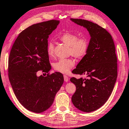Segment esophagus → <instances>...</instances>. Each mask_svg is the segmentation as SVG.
Listing matches in <instances>:
<instances>
[{"mask_svg": "<svg viewBox=\"0 0 129 129\" xmlns=\"http://www.w3.org/2000/svg\"><path fill=\"white\" fill-rule=\"evenodd\" d=\"M64 81H66V82H67V81H68L69 78H68V77L67 76V75H64Z\"/></svg>", "mask_w": 129, "mask_h": 129, "instance_id": "1", "label": "esophagus"}]
</instances>
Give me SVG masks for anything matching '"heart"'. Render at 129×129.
Returning <instances> with one entry per match:
<instances>
[{"mask_svg": "<svg viewBox=\"0 0 129 129\" xmlns=\"http://www.w3.org/2000/svg\"><path fill=\"white\" fill-rule=\"evenodd\" d=\"M59 40L69 46V54L77 59H81L87 54L89 48V40L86 36L79 37L77 34L71 31H65L58 36ZM47 54L49 57L54 56V45L48 42L46 46ZM75 65L72 58H61L53 64V68L57 72L63 74L69 73Z\"/></svg>", "mask_w": 129, "mask_h": 129, "instance_id": "obj_1", "label": "heart"}]
</instances>
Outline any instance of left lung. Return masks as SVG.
<instances>
[{
    "mask_svg": "<svg viewBox=\"0 0 129 129\" xmlns=\"http://www.w3.org/2000/svg\"><path fill=\"white\" fill-rule=\"evenodd\" d=\"M71 20L85 27L91 36L87 54L72 73L86 75L87 79L71 81L76 87L72 102L83 112L95 111L105 104L111 95L117 78V57L112 36L105 28L96 23L81 19Z\"/></svg>",
    "mask_w": 129,
    "mask_h": 129,
    "instance_id": "1",
    "label": "left lung"
}]
</instances>
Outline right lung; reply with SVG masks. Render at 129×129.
Segmentation results:
<instances>
[{
    "mask_svg": "<svg viewBox=\"0 0 129 129\" xmlns=\"http://www.w3.org/2000/svg\"><path fill=\"white\" fill-rule=\"evenodd\" d=\"M59 22L52 19L26 28L20 33L10 51L8 71L14 92L24 108L36 113L52 106L64 83L60 72L37 76L39 71L48 73L50 70L48 38Z\"/></svg>",
    "mask_w": 129,
    "mask_h": 129,
    "instance_id": "add662e5",
    "label": "right lung"
}]
</instances>
